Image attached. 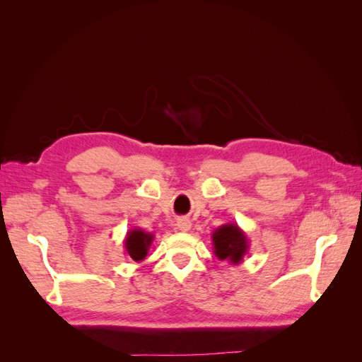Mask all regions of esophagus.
<instances>
[{
    "instance_id": "34e87169",
    "label": "esophagus",
    "mask_w": 362,
    "mask_h": 362,
    "mask_svg": "<svg viewBox=\"0 0 362 362\" xmlns=\"http://www.w3.org/2000/svg\"><path fill=\"white\" fill-rule=\"evenodd\" d=\"M177 228L180 229V231H182V233H187L189 229L192 228V222L189 221V218L181 217V218H178V221H177Z\"/></svg>"
}]
</instances>
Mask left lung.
<instances>
[{
	"mask_svg": "<svg viewBox=\"0 0 362 362\" xmlns=\"http://www.w3.org/2000/svg\"><path fill=\"white\" fill-rule=\"evenodd\" d=\"M214 255L231 266L243 262L249 252V238L237 223H225L216 228L211 234Z\"/></svg>",
	"mask_w": 362,
	"mask_h": 362,
	"instance_id": "1",
	"label": "left lung"
}]
</instances>
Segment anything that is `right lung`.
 I'll return each mask as SVG.
<instances>
[{
    "instance_id": "obj_1",
    "label": "right lung",
    "mask_w": 362,
    "mask_h": 362,
    "mask_svg": "<svg viewBox=\"0 0 362 362\" xmlns=\"http://www.w3.org/2000/svg\"><path fill=\"white\" fill-rule=\"evenodd\" d=\"M152 242H154V234L146 233L140 228L129 229L124 240L125 254L136 262L144 261L148 255Z\"/></svg>"
}]
</instances>
